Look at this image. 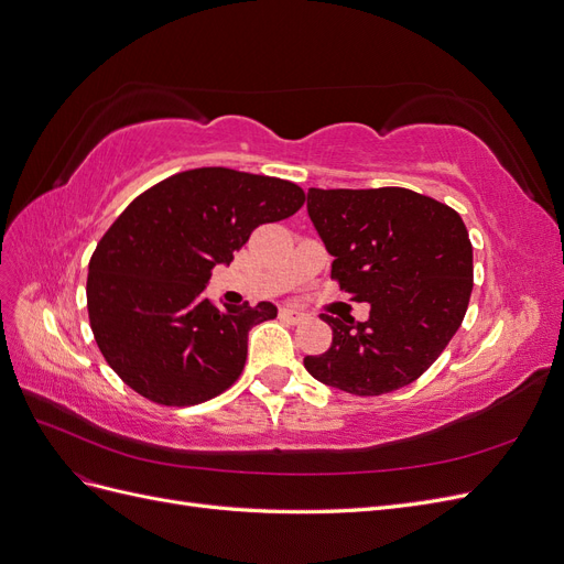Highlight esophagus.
Masks as SVG:
<instances>
[{"mask_svg": "<svg viewBox=\"0 0 564 564\" xmlns=\"http://www.w3.org/2000/svg\"><path fill=\"white\" fill-rule=\"evenodd\" d=\"M280 317L286 319V322H292V324H299V322L305 319V313L294 311V308H282V311H280Z\"/></svg>", "mask_w": 564, "mask_h": 564, "instance_id": "1", "label": "esophagus"}]
</instances>
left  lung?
<instances>
[{"instance_id":"left-lung-1","label":"left lung","mask_w":564,"mask_h":564,"mask_svg":"<svg viewBox=\"0 0 564 564\" xmlns=\"http://www.w3.org/2000/svg\"><path fill=\"white\" fill-rule=\"evenodd\" d=\"M308 216L334 261L332 278L369 319L319 315L332 346L305 355L311 377L352 395L416 381L447 348L473 292V247L460 216L406 187L308 191Z\"/></svg>"}]
</instances>
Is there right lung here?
Instances as JSON below:
<instances>
[{"instance_id": "1", "label": "right lung", "mask_w": 564, "mask_h": 564, "mask_svg": "<svg viewBox=\"0 0 564 564\" xmlns=\"http://www.w3.org/2000/svg\"><path fill=\"white\" fill-rule=\"evenodd\" d=\"M303 199L294 183L226 166L191 169L135 197L98 242L87 280L91 332L117 377L166 406L230 388L251 327L278 308H216L204 286L253 228L296 214Z\"/></svg>"}]
</instances>
